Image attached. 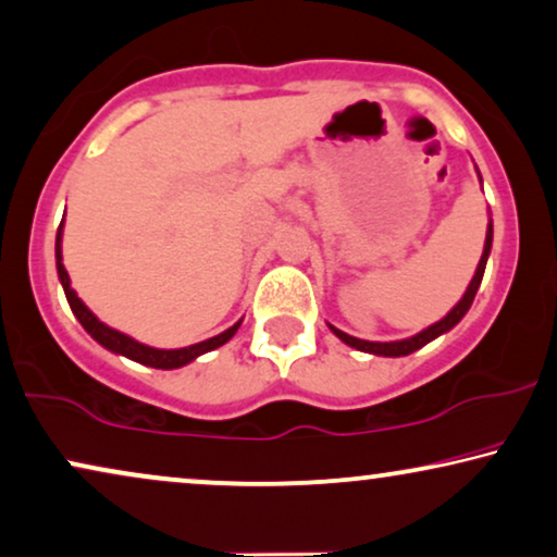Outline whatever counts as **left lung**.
Here are the masks:
<instances>
[{"label": "left lung", "mask_w": 557, "mask_h": 557, "mask_svg": "<svg viewBox=\"0 0 557 557\" xmlns=\"http://www.w3.org/2000/svg\"><path fill=\"white\" fill-rule=\"evenodd\" d=\"M491 240H494V227L488 225V230H486V245H483V256H481V261H479V269H475V276L471 281V286L466 288L463 299H460L458 305H455L450 312H447V317H443V320L435 322V324H430V327L422 330L420 335L409 337V341H399V343H368V341H358V337H352V335H345V332L337 330V327H332V332H335V335L341 337L345 345H350V348H358V350H363V352H373V356L399 358V356H409V352L424 348V345H428L430 341H435V337L443 335V332L453 330L455 324L463 320V314L468 312V309H471L473 299H475V292H479V286H481L483 271H486V261H488V252H491Z\"/></svg>", "instance_id": "obj_1"}]
</instances>
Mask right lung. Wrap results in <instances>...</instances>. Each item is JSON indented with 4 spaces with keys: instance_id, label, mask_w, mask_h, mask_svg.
Returning a JSON list of instances; mask_svg holds the SVG:
<instances>
[{
    "instance_id": "add662e5",
    "label": "right lung",
    "mask_w": 557,
    "mask_h": 557,
    "mask_svg": "<svg viewBox=\"0 0 557 557\" xmlns=\"http://www.w3.org/2000/svg\"><path fill=\"white\" fill-rule=\"evenodd\" d=\"M61 227H63V222H61ZM61 227H58V235H55V265H58V278H61L63 292H66V299H69V305H71V312L76 314V320L84 324V330L89 332L94 341H97L99 345H104L107 350L120 352V356H127L129 360H137V363H143V366L165 368V371H169V368H182V366H186V363H191V360L197 358V356H201V352H209V350L220 348V345H225V343L230 341V337L235 335L237 327H240V322H237V324H233V327H230V330L220 332V335H216V337H209V341H205V343L189 345V348H178V350L148 348V345L133 341V337H127V335H122V332H117V330L107 327L104 322H99L97 317H94V314L89 312V309H86L84 301L78 299L74 288H71V278H69V273H66V269H63V263H61Z\"/></svg>"
}]
</instances>
